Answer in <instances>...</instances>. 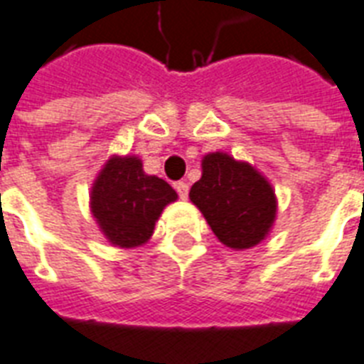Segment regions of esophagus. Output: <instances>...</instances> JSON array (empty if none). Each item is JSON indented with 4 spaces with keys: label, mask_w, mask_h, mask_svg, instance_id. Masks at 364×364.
I'll use <instances>...</instances> for the list:
<instances>
[{
    "label": "esophagus",
    "mask_w": 364,
    "mask_h": 364,
    "mask_svg": "<svg viewBox=\"0 0 364 364\" xmlns=\"http://www.w3.org/2000/svg\"><path fill=\"white\" fill-rule=\"evenodd\" d=\"M173 187H176L177 194H179V198H181V200H187V198H188V185H187V183L177 181Z\"/></svg>",
    "instance_id": "1"
}]
</instances>
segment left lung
<instances>
[{"instance_id": "8db88e82", "label": "left lung", "mask_w": 364, "mask_h": 364, "mask_svg": "<svg viewBox=\"0 0 364 364\" xmlns=\"http://www.w3.org/2000/svg\"><path fill=\"white\" fill-rule=\"evenodd\" d=\"M223 245L252 249L269 235L277 220V194L252 164L215 151L203 155L202 177L188 192Z\"/></svg>"}]
</instances>
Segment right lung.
<instances>
[{
	"label": "right lung",
	"instance_id": "1",
	"mask_svg": "<svg viewBox=\"0 0 364 364\" xmlns=\"http://www.w3.org/2000/svg\"><path fill=\"white\" fill-rule=\"evenodd\" d=\"M177 192L164 179L147 176L136 155H112L90 192V209L108 243L119 249L146 245Z\"/></svg>",
	"mask_w": 364,
	"mask_h": 364
}]
</instances>
